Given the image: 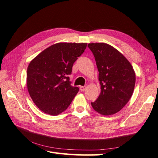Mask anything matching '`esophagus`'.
<instances>
[{"label":"esophagus","instance_id":"obj_1","mask_svg":"<svg viewBox=\"0 0 158 158\" xmlns=\"http://www.w3.org/2000/svg\"><path fill=\"white\" fill-rule=\"evenodd\" d=\"M85 89H86V87L85 86H81V87H80V90H81V92L85 91Z\"/></svg>","mask_w":158,"mask_h":158}]
</instances>
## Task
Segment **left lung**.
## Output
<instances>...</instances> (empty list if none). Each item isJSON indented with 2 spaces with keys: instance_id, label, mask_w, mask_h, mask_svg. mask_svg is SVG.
Masks as SVG:
<instances>
[{
  "instance_id": "left-lung-1",
  "label": "left lung",
  "mask_w": 158,
  "mask_h": 158,
  "mask_svg": "<svg viewBox=\"0 0 158 158\" xmlns=\"http://www.w3.org/2000/svg\"><path fill=\"white\" fill-rule=\"evenodd\" d=\"M99 75L100 94L93 109L103 115H113L129 101L135 89L136 75L130 62L117 50L106 43H89Z\"/></svg>"
}]
</instances>
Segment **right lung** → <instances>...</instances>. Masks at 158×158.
Wrapping results in <instances>:
<instances>
[{
	"instance_id": "obj_1",
	"label": "right lung",
	"mask_w": 158,
	"mask_h": 158,
	"mask_svg": "<svg viewBox=\"0 0 158 158\" xmlns=\"http://www.w3.org/2000/svg\"><path fill=\"white\" fill-rule=\"evenodd\" d=\"M87 43H58L49 47L30 62L27 88L33 102L45 113L57 115L68 108L79 92L69 75Z\"/></svg>"
}]
</instances>
